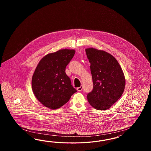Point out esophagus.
<instances>
[{"label": "esophagus", "mask_w": 151, "mask_h": 151, "mask_svg": "<svg viewBox=\"0 0 151 151\" xmlns=\"http://www.w3.org/2000/svg\"><path fill=\"white\" fill-rule=\"evenodd\" d=\"M82 88H83V87H82V86H81L80 87H78V88H77V90H78V91H82Z\"/></svg>", "instance_id": "1"}]
</instances>
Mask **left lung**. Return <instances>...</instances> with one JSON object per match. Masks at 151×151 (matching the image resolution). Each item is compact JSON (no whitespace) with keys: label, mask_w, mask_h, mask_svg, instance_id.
I'll return each instance as SVG.
<instances>
[{"label":"left lung","mask_w":151,"mask_h":151,"mask_svg":"<svg viewBox=\"0 0 151 151\" xmlns=\"http://www.w3.org/2000/svg\"><path fill=\"white\" fill-rule=\"evenodd\" d=\"M85 51L93 84L87 100L96 110H107L124 93L126 80L123 71L117 60L105 51L92 47Z\"/></svg>","instance_id":"obj_1"}]
</instances>
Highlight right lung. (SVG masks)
Listing matches in <instances>:
<instances>
[{
  "instance_id": "add662e5",
  "label": "right lung",
  "mask_w": 151,
  "mask_h": 151,
  "mask_svg": "<svg viewBox=\"0 0 151 151\" xmlns=\"http://www.w3.org/2000/svg\"><path fill=\"white\" fill-rule=\"evenodd\" d=\"M75 53L73 49H61L45 55L37 65L32 80V91L38 101L49 109L61 107L77 92L65 73Z\"/></svg>"
}]
</instances>
